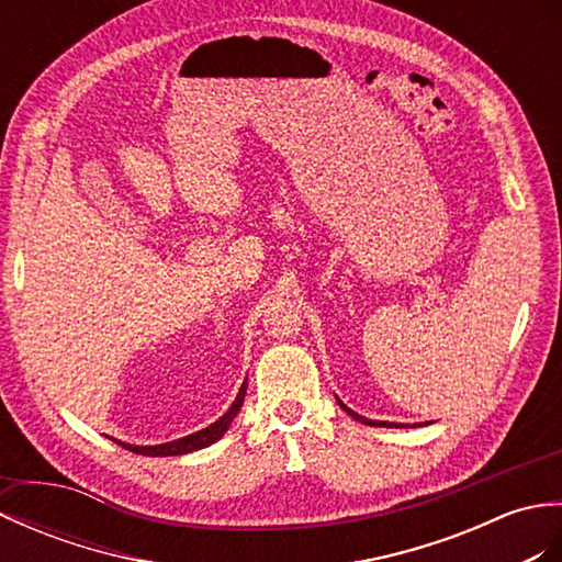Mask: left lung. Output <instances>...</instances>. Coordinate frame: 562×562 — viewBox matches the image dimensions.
<instances>
[{"instance_id": "1", "label": "left lung", "mask_w": 562, "mask_h": 562, "mask_svg": "<svg viewBox=\"0 0 562 562\" xmlns=\"http://www.w3.org/2000/svg\"><path fill=\"white\" fill-rule=\"evenodd\" d=\"M336 402H339V406L346 411L348 416H351L353 420H358V423H366V426H380V428H408V426H404V423H390V420H370V418H366V416H360V414H356L353 408H348L339 396H336ZM416 426H423V423H416Z\"/></svg>"}]
</instances>
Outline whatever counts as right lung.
Returning a JSON list of instances; mask_svg holds the SVG:
<instances>
[{"label": "right lung", "mask_w": 562, "mask_h": 562, "mask_svg": "<svg viewBox=\"0 0 562 562\" xmlns=\"http://www.w3.org/2000/svg\"><path fill=\"white\" fill-rule=\"evenodd\" d=\"M245 392H247V380L243 382L238 396H235V402L231 404V408L223 414L218 420L211 423V426L196 430L192 435H184V438H178L172 442H164V445H130V442H122V440H115L117 445H122L124 450H130L134 454H144V457H178V454H190V452H196V450H204V447L214 445L216 440H221L223 435L228 432L231 423L235 420V416H238V411L245 402Z\"/></svg>", "instance_id": "right-lung-1"}]
</instances>
